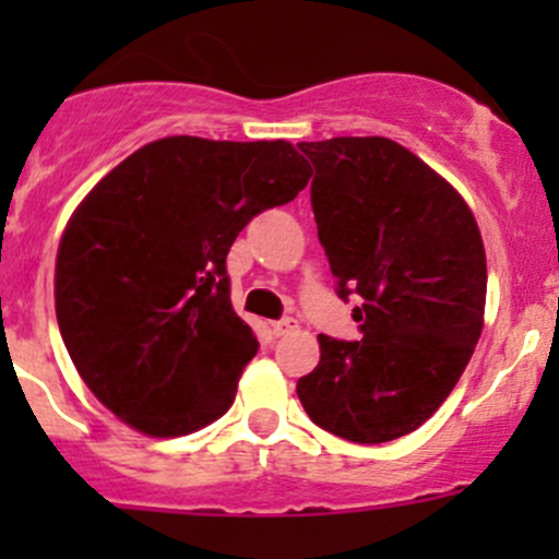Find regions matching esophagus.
Listing matches in <instances>:
<instances>
[{
    "mask_svg": "<svg viewBox=\"0 0 559 559\" xmlns=\"http://www.w3.org/2000/svg\"><path fill=\"white\" fill-rule=\"evenodd\" d=\"M295 326H297L295 319H281V321H275V324H273V332L281 337V335H289Z\"/></svg>",
    "mask_w": 559,
    "mask_h": 559,
    "instance_id": "esophagus-1",
    "label": "esophagus"
}]
</instances>
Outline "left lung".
Listing matches in <instances>:
<instances>
[{
	"label": "left lung",
	"mask_w": 559,
	"mask_h": 559,
	"mask_svg": "<svg viewBox=\"0 0 559 559\" xmlns=\"http://www.w3.org/2000/svg\"><path fill=\"white\" fill-rule=\"evenodd\" d=\"M311 159L319 240L359 341L319 335L297 397L321 430L386 443L425 425L471 362L484 326L487 257L452 183L386 138L297 143Z\"/></svg>",
	"instance_id": "obj_1"
}]
</instances>
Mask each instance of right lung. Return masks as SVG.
<instances>
[{"label":"right lung","instance_id":"obj_1","mask_svg":"<svg viewBox=\"0 0 559 559\" xmlns=\"http://www.w3.org/2000/svg\"><path fill=\"white\" fill-rule=\"evenodd\" d=\"M308 178L284 140L178 134L88 191L59 243L56 319L81 379L118 419L173 438L227 414L259 348L229 300L227 253Z\"/></svg>","mask_w":559,"mask_h":559}]
</instances>
